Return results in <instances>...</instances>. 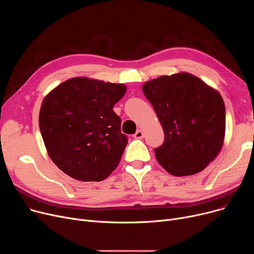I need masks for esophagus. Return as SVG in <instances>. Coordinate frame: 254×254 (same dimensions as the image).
Wrapping results in <instances>:
<instances>
[{
	"label": "esophagus",
	"mask_w": 254,
	"mask_h": 254,
	"mask_svg": "<svg viewBox=\"0 0 254 254\" xmlns=\"http://www.w3.org/2000/svg\"><path fill=\"white\" fill-rule=\"evenodd\" d=\"M143 137H144V132L141 129H138L136 131V134L134 135V138H136V139H142Z\"/></svg>",
	"instance_id": "obj_1"
}]
</instances>
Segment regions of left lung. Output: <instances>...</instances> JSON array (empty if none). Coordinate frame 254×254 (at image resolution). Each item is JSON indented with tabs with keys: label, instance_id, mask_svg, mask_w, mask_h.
I'll return each instance as SVG.
<instances>
[{
	"label": "left lung",
	"instance_id": "1",
	"mask_svg": "<svg viewBox=\"0 0 254 254\" xmlns=\"http://www.w3.org/2000/svg\"><path fill=\"white\" fill-rule=\"evenodd\" d=\"M142 89L165 132L163 145L154 149L159 165L178 177L204 170L224 139L225 107L219 92L189 73L158 77Z\"/></svg>",
	"mask_w": 254,
	"mask_h": 254
}]
</instances>
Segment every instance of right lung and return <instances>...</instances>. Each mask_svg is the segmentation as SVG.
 I'll use <instances>...</instances> for the list:
<instances>
[{"instance_id": "obj_1", "label": "right lung", "mask_w": 254, "mask_h": 254, "mask_svg": "<svg viewBox=\"0 0 254 254\" xmlns=\"http://www.w3.org/2000/svg\"><path fill=\"white\" fill-rule=\"evenodd\" d=\"M124 84L78 77L45 97L39 127L47 152L64 173L80 181H102L118 166L127 144L114 105Z\"/></svg>"}]
</instances>
